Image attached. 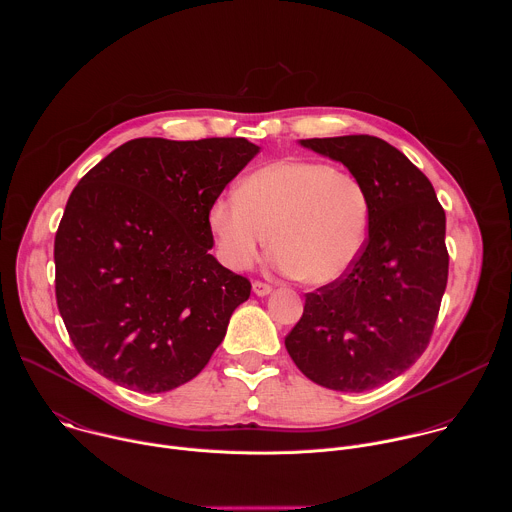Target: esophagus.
<instances>
[{
	"mask_svg": "<svg viewBox=\"0 0 512 512\" xmlns=\"http://www.w3.org/2000/svg\"><path fill=\"white\" fill-rule=\"evenodd\" d=\"M253 294L259 296V298L269 296V294H271V285H267V283H263V281H255V283H253Z\"/></svg>",
	"mask_w": 512,
	"mask_h": 512,
	"instance_id": "34e87169",
	"label": "esophagus"
}]
</instances>
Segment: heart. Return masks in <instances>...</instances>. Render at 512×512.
<instances>
[{"mask_svg":"<svg viewBox=\"0 0 512 512\" xmlns=\"http://www.w3.org/2000/svg\"><path fill=\"white\" fill-rule=\"evenodd\" d=\"M371 198L358 176L310 160H279L216 198L208 229L231 269L251 267L269 243L279 269L310 285L340 279L367 243Z\"/></svg>","mask_w":512,"mask_h":512,"instance_id":"1","label":"heart"}]
</instances>
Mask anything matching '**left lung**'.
Instances as JSON below:
<instances>
[{"label":"left lung","instance_id":"left-lung-1","mask_svg":"<svg viewBox=\"0 0 512 512\" xmlns=\"http://www.w3.org/2000/svg\"><path fill=\"white\" fill-rule=\"evenodd\" d=\"M300 145L360 178L371 223L354 265L306 294L285 348L310 381L369 391L405 373L429 344L448 283L446 212L427 176L379 137H314Z\"/></svg>","mask_w":512,"mask_h":512}]
</instances>
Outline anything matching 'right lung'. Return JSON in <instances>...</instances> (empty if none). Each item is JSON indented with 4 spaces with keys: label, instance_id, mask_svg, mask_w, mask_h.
<instances>
[{
    "label": "right lung",
    "instance_id": "obj_1",
    "mask_svg": "<svg viewBox=\"0 0 512 512\" xmlns=\"http://www.w3.org/2000/svg\"><path fill=\"white\" fill-rule=\"evenodd\" d=\"M257 154L245 137H139L72 190L54 239L56 304L93 371L164 393L206 367L251 296L210 255L208 208Z\"/></svg>",
    "mask_w": 512,
    "mask_h": 512
}]
</instances>
